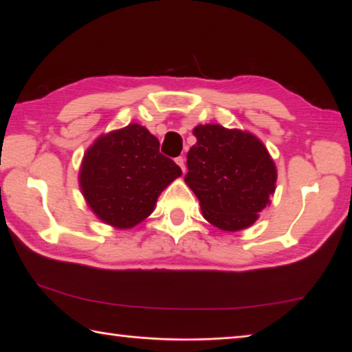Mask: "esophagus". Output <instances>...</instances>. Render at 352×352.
Here are the masks:
<instances>
[{
    "label": "esophagus",
    "instance_id": "1",
    "mask_svg": "<svg viewBox=\"0 0 352 352\" xmlns=\"http://www.w3.org/2000/svg\"><path fill=\"white\" fill-rule=\"evenodd\" d=\"M176 163L180 166V168H182V170H184V173L186 172V166H185V159L184 157H177L176 159Z\"/></svg>",
    "mask_w": 352,
    "mask_h": 352
}]
</instances>
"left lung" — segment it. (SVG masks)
I'll list each match as a JSON object with an SVG mask.
<instances>
[{
    "instance_id": "1",
    "label": "left lung",
    "mask_w": 352,
    "mask_h": 352,
    "mask_svg": "<svg viewBox=\"0 0 352 352\" xmlns=\"http://www.w3.org/2000/svg\"><path fill=\"white\" fill-rule=\"evenodd\" d=\"M188 153L186 185L204 218L222 231H241L258 219L276 190L277 168L254 134L219 124L196 125Z\"/></svg>"
}]
</instances>
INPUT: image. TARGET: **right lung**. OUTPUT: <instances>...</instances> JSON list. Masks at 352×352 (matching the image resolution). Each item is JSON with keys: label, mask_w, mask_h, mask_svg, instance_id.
<instances>
[{"label": "right lung", "mask_w": 352, "mask_h": 352, "mask_svg": "<svg viewBox=\"0 0 352 352\" xmlns=\"http://www.w3.org/2000/svg\"><path fill=\"white\" fill-rule=\"evenodd\" d=\"M159 147V140L140 124L102 134L89 146L79 186L98 219L129 230L150 217L160 193L182 175Z\"/></svg>", "instance_id": "obj_1"}]
</instances>
